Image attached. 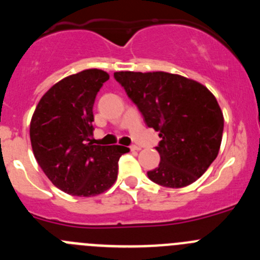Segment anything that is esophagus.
<instances>
[{"label": "esophagus", "instance_id": "esophagus-1", "mask_svg": "<svg viewBox=\"0 0 260 260\" xmlns=\"http://www.w3.org/2000/svg\"><path fill=\"white\" fill-rule=\"evenodd\" d=\"M130 150H132V151H139V150H141V147H138V146H135V144H134V146H130Z\"/></svg>", "mask_w": 260, "mask_h": 260}]
</instances>
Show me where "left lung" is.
I'll return each mask as SVG.
<instances>
[{"label": "left lung", "instance_id": "left-lung-1", "mask_svg": "<svg viewBox=\"0 0 260 260\" xmlns=\"http://www.w3.org/2000/svg\"><path fill=\"white\" fill-rule=\"evenodd\" d=\"M114 79L137 105L161 141L160 164L147 176L157 185L178 189L195 182L220 150L224 117L203 84L164 71H118Z\"/></svg>", "mask_w": 260, "mask_h": 260}]
</instances>
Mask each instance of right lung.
Returning <instances> with one entry per match:
<instances>
[{"mask_svg": "<svg viewBox=\"0 0 260 260\" xmlns=\"http://www.w3.org/2000/svg\"><path fill=\"white\" fill-rule=\"evenodd\" d=\"M109 75L89 69L63 78L45 93L32 116L29 138L36 161L56 187L93 197L113 185L123 146L93 144V103Z\"/></svg>", "mask_w": 260, "mask_h": 260, "instance_id": "obj_1", "label": "right lung"}]
</instances>
